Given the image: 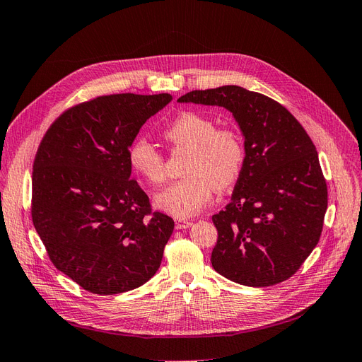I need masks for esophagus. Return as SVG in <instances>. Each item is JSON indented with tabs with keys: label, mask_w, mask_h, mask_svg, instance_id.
<instances>
[{
	"label": "esophagus",
	"mask_w": 362,
	"mask_h": 362,
	"mask_svg": "<svg viewBox=\"0 0 362 362\" xmlns=\"http://www.w3.org/2000/svg\"><path fill=\"white\" fill-rule=\"evenodd\" d=\"M189 226H192V222L189 221H182V219L176 221V230H186L189 228Z\"/></svg>",
	"instance_id": "1"
}]
</instances>
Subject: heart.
I'll use <instances>...</instances> for the list:
<instances>
[{
  "label": "heart",
  "instance_id": "b5f03b06",
  "mask_svg": "<svg viewBox=\"0 0 362 362\" xmlns=\"http://www.w3.org/2000/svg\"><path fill=\"white\" fill-rule=\"evenodd\" d=\"M174 149L189 151L182 174L186 177L156 194L155 203L176 218L194 216L210 203L215 192L231 188L242 173L245 146L242 136L230 127H218L211 117L198 112H183L164 129ZM128 164L151 185L164 183L165 160L158 147L146 137L129 144Z\"/></svg>",
  "mask_w": 362,
  "mask_h": 362
}]
</instances>
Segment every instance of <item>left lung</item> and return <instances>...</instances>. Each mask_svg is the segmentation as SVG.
Here are the masks:
<instances>
[{
	"mask_svg": "<svg viewBox=\"0 0 362 362\" xmlns=\"http://www.w3.org/2000/svg\"><path fill=\"white\" fill-rule=\"evenodd\" d=\"M179 103L225 107L245 137L231 203L211 216L218 230L213 269L246 286L284 282L316 247L328 206L309 134L282 104L242 86L192 90Z\"/></svg>",
	"mask_w": 362,
	"mask_h": 362,
	"instance_id": "left-lung-1",
	"label": "left lung"
}]
</instances>
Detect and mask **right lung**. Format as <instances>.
I'll return each mask as SVG.
<instances>
[{
	"instance_id": "1",
	"label": "right lung",
	"mask_w": 362,
	"mask_h": 362,
	"mask_svg": "<svg viewBox=\"0 0 362 362\" xmlns=\"http://www.w3.org/2000/svg\"><path fill=\"white\" fill-rule=\"evenodd\" d=\"M170 93H115L73 105L46 131L33 170L31 215L47 255L83 289L113 296L159 269L174 221L131 179L129 144Z\"/></svg>"
}]
</instances>
